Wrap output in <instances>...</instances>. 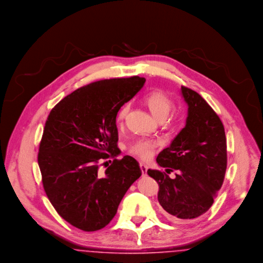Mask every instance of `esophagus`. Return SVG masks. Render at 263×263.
<instances>
[{"mask_svg":"<svg viewBox=\"0 0 263 263\" xmlns=\"http://www.w3.org/2000/svg\"><path fill=\"white\" fill-rule=\"evenodd\" d=\"M140 168L142 171V176L143 177H146L147 176V166L145 165L144 163H140Z\"/></svg>","mask_w":263,"mask_h":263,"instance_id":"obj_1","label":"esophagus"}]
</instances>
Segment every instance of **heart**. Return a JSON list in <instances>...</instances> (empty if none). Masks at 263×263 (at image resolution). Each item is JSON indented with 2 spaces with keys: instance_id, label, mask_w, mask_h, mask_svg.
Wrapping results in <instances>:
<instances>
[{
  "instance_id": "1",
  "label": "heart",
  "mask_w": 263,
  "mask_h": 263,
  "mask_svg": "<svg viewBox=\"0 0 263 263\" xmlns=\"http://www.w3.org/2000/svg\"><path fill=\"white\" fill-rule=\"evenodd\" d=\"M144 103L147 105L152 114L159 120H164L173 107V102L167 95L161 91H154L145 96ZM130 109V105H122L116 116V121L122 122ZM160 145L159 140L140 139L130 147V153L141 159H148L153 156L155 149Z\"/></svg>"
}]
</instances>
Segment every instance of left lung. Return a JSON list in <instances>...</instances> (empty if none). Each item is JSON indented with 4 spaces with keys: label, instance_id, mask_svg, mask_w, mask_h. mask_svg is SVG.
Instances as JSON below:
<instances>
[{
    "label": "left lung",
    "instance_id": "obj_1",
    "mask_svg": "<svg viewBox=\"0 0 263 263\" xmlns=\"http://www.w3.org/2000/svg\"><path fill=\"white\" fill-rule=\"evenodd\" d=\"M182 97L188 105L186 125L170 146L159 153L157 162L165 172L147 170L158 182V200L166 217L194 220L210 210L221 188L227 167V146L219 116L204 99L185 86Z\"/></svg>",
    "mask_w": 263,
    "mask_h": 263
}]
</instances>
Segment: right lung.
<instances>
[{
	"mask_svg": "<svg viewBox=\"0 0 263 263\" xmlns=\"http://www.w3.org/2000/svg\"><path fill=\"white\" fill-rule=\"evenodd\" d=\"M145 82L132 76L90 83L63 98L47 118L38 153L43 187L57 212L80 230L106 226L142 174L132 157L115 158L104 174L99 160L118 155L117 112Z\"/></svg>",
	"mask_w": 263,
	"mask_h": 263,
	"instance_id": "add662e5",
	"label": "right lung"
}]
</instances>
